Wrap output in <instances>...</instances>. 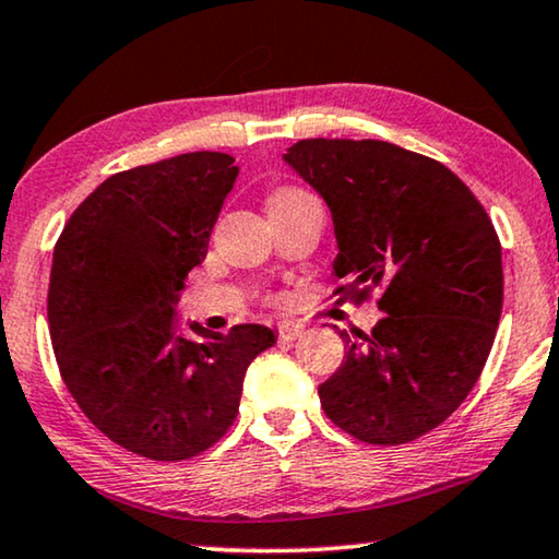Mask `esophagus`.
I'll return each instance as SVG.
<instances>
[{
    "mask_svg": "<svg viewBox=\"0 0 559 559\" xmlns=\"http://www.w3.org/2000/svg\"><path fill=\"white\" fill-rule=\"evenodd\" d=\"M302 330L298 325H288V323L278 325V340H283V343H293V340H298Z\"/></svg>",
    "mask_w": 559,
    "mask_h": 559,
    "instance_id": "34e87169",
    "label": "esophagus"
}]
</instances>
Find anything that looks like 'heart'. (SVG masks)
<instances>
[{
  "mask_svg": "<svg viewBox=\"0 0 559 559\" xmlns=\"http://www.w3.org/2000/svg\"><path fill=\"white\" fill-rule=\"evenodd\" d=\"M296 197H306V194L298 192V189H283V192H278L276 197H273L271 204H276V202H286V200H296Z\"/></svg>",
  "mask_w": 559,
  "mask_h": 559,
  "instance_id": "1",
  "label": "heart"
}]
</instances>
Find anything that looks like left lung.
Returning a JSON list of instances; mask_svg holds the SVG:
<instances>
[{"instance_id": "8db88e82", "label": "left lung", "mask_w": 559, "mask_h": 559, "mask_svg": "<svg viewBox=\"0 0 559 559\" xmlns=\"http://www.w3.org/2000/svg\"><path fill=\"white\" fill-rule=\"evenodd\" d=\"M323 197L349 296L382 293L386 313L318 386L355 439L394 447L456 412L493 347L503 261L488 214L449 167L382 140H300L283 155Z\"/></svg>"}]
</instances>
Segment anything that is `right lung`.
Returning <instances> with one entry per match:
<instances>
[{
    "label": "right lung",
    "mask_w": 559,
    "mask_h": 559,
    "mask_svg": "<svg viewBox=\"0 0 559 559\" xmlns=\"http://www.w3.org/2000/svg\"><path fill=\"white\" fill-rule=\"evenodd\" d=\"M239 167L187 153L108 177L53 249L49 330L83 414L110 441L153 461L192 459L239 412L253 357L276 345L266 325L182 333L175 308L200 266Z\"/></svg>",
    "instance_id": "1"
}]
</instances>
